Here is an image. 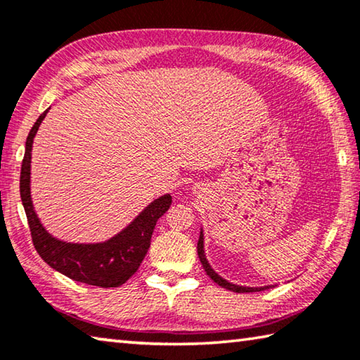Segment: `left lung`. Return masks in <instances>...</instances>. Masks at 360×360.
I'll return each mask as SVG.
<instances>
[{"instance_id": "left-lung-1", "label": "left lung", "mask_w": 360, "mask_h": 360, "mask_svg": "<svg viewBox=\"0 0 360 360\" xmlns=\"http://www.w3.org/2000/svg\"><path fill=\"white\" fill-rule=\"evenodd\" d=\"M197 252H198V257H200V262H202V265L205 268L206 275H208L212 281H214L216 284L221 285V288L224 289H229L231 292H259V290H264V289H268V288H243V285H236V284H230L225 281V279H222L221 276L217 275V273H214V270L210 266L208 262H206V257H205V251H203V233H200V238H198V245H197Z\"/></svg>"}]
</instances>
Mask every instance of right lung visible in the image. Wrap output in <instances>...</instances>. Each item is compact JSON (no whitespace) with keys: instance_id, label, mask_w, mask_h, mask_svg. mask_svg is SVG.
<instances>
[{"instance_id":"obj_1","label":"right lung","mask_w":360,"mask_h":360,"mask_svg":"<svg viewBox=\"0 0 360 360\" xmlns=\"http://www.w3.org/2000/svg\"><path fill=\"white\" fill-rule=\"evenodd\" d=\"M47 109L34 122L25 144V155L20 169V198L25 208L33 246L41 259L53 270L75 281L98 288H119L135 275L150 246V236L158 217L172 206V195H163L152 202L129 227L114 238L98 245H71L58 241L47 233L33 210L30 195V163H32L33 138Z\"/></svg>"}]
</instances>
